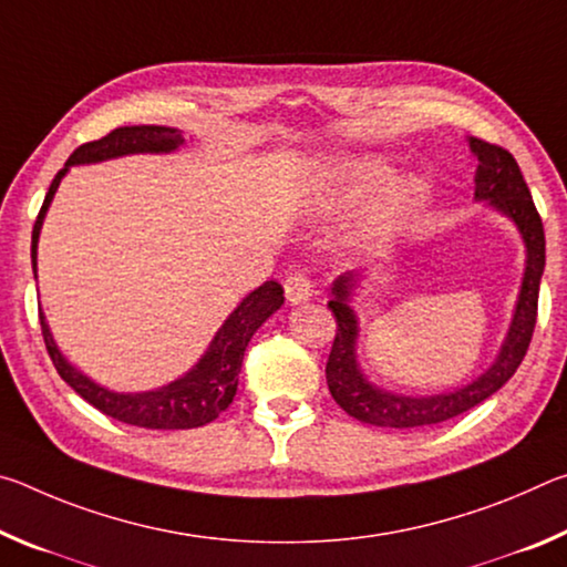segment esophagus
<instances>
[{
    "instance_id": "obj_1",
    "label": "esophagus",
    "mask_w": 567,
    "mask_h": 567,
    "mask_svg": "<svg viewBox=\"0 0 567 567\" xmlns=\"http://www.w3.org/2000/svg\"><path fill=\"white\" fill-rule=\"evenodd\" d=\"M312 280H310V275H305V272H295V275H290L285 280V295H287V302L290 305H300V302H305L307 297L312 295Z\"/></svg>"
}]
</instances>
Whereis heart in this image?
<instances>
[{
    "label": "heart",
    "mask_w": 567,
    "mask_h": 567,
    "mask_svg": "<svg viewBox=\"0 0 567 567\" xmlns=\"http://www.w3.org/2000/svg\"><path fill=\"white\" fill-rule=\"evenodd\" d=\"M390 162L382 157H344L324 172L328 179V195L332 199H350L362 192L378 187L380 182L390 177ZM425 197V182L417 177L400 179L395 185L382 192V197L372 207V227L375 229H392L400 225L410 213L420 207Z\"/></svg>",
    "instance_id": "obj_1"
}]
</instances>
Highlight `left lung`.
<instances>
[{
	"label": "left lung",
	"instance_id": "8db88e82",
	"mask_svg": "<svg viewBox=\"0 0 567 567\" xmlns=\"http://www.w3.org/2000/svg\"><path fill=\"white\" fill-rule=\"evenodd\" d=\"M467 142L473 155L477 157L475 199H480V203L485 199L497 213L511 217L515 227L520 229L525 243V275L520 295H517L511 330H507V338L495 362L477 380L470 382V385L427 398L395 395V392L372 385L358 368L354 344H358L360 330L358 315L350 307V297L360 275H340L332 285V300L328 302L334 320H338V332H334L324 375H328V388L334 402L350 417L368 422V425L415 430L463 415L470 408H475L491 398L493 392L501 390L515 375V370L520 368L527 352V344L533 340L537 320V292H540V277L545 270L543 219L537 215L530 189H527L523 172L517 167L511 152L477 137H470Z\"/></svg>",
	"mask_w": 567,
	"mask_h": 567
}]
</instances>
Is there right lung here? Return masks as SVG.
Wrapping results in <instances>:
<instances>
[{
	"label": "right lung",
	"instance_id": "obj_1",
	"mask_svg": "<svg viewBox=\"0 0 567 567\" xmlns=\"http://www.w3.org/2000/svg\"><path fill=\"white\" fill-rule=\"evenodd\" d=\"M185 145V137L175 127H157V124H137V127H117L102 140L87 142V145L76 147L70 159H66L64 169L56 172L52 179L50 192H47L44 205L37 215V223L32 229V270L37 277V243H40V229L44 223L47 209L54 197L56 187H60L62 177L72 165H92V162H104L124 155H142V152H175ZM282 287L275 280L265 282L257 290L249 292L243 302L235 307V312L225 320L223 328L217 330L215 340L209 342L207 352L199 358V362L185 375L169 382L165 388L150 390V392H114L92 382L87 375L72 368L64 360V354L54 344L50 332V324L44 322V315L40 312L42 322V338L47 344V352L54 362L60 378L70 385L76 395H82L90 405L97 408L104 415H110L127 425L147 427V430H189L203 427L213 422L219 412L229 408L235 392H237V375L243 368V358L247 350V342L252 340L257 328L282 307Z\"/></svg>",
	"mask_w": 567,
	"mask_h": 567
}]
</instances>
